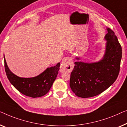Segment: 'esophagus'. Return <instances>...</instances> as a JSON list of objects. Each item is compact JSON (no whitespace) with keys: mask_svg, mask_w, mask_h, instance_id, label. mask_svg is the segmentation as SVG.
<instances>
[{"mask_svg":"<svg viewBox=\"0 0 127 127\" xmlns=\"http://www.w3.org/2000/svg\"><path fill=\"white\" fill-rule=\"evenodd\" d=\"M74 62L71 59L65 57L62 60L60 69L62 71L65 72H71L74 68Z\"/></svg>","mask_w":127,"mask_h":127,"instance_id":"34e87169","label":"esophagus"}]
</instances>
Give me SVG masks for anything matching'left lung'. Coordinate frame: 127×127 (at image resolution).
I'll use <instances>...</instances> for the list:
<instances>
[{
  "mask_svg": "<svg viewBox=\"0 0 127 127\" xmlns=\"http://www.w3.org/2000/svg\"><path fill=\"white\" fill-rule=\"evenodd\" d=\"M105 55L95 63L75 62L69 86L76 96L89 98L101 94L109 88L119 75L122 49L113 30L107 28ZM79 60V58H76Z\"/></svg>",
  "mask_w": 127,
  "mask_h": 127,
  "instance_id": "8db88e82",
  "label": "left lung"
}]
</instances>
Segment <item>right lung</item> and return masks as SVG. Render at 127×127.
Listing matches in <instances>:
<instances>
[{
	"instance_id": "add662e5",
	"label": "right lung",
	"mask_w": 127,
	"mask_h": 127,
	"mask_svg": "<svg viewBox=\"0 0 127 127\" xmlns=\"http://www.w3.org/2000/svg\"><path fill=\"white\" fill-rule=\"evenodd\" d=\"M4 59L5 71L10 83L21 93L32 98L42 97L49 92L60 69V63H58L54 67L47 68L43 72L35 77L21 78L10 70L4 56Z\"/></svg>"
}]
</instances>
